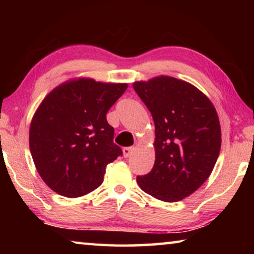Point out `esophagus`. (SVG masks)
<instances>
[{
  "mask_svg": "<svg viewBox=\"0 0 254 254\" xmlns=\"http://www.w3.org/2000/svg\"><path fill=\"white\" fill-rule=\"evenodd\" d=\"M133 151H134V149H133V148H124L123 149V156L126 158L130 157L131 154L133 153Z\"/></svg>",
  "mask_w": 254,
  "mask_h": 254,
  "instance_id": "34e87169",
  "label": "esophagus"
}]
</instances>
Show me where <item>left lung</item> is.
I'll list each match as a JSON object with an SVG mask.
<instances>
[{"mask_svg":"<svg viewBox=\"0 0 254 254\" xmlns=\"http://www.w3.org/2000/svg\"><path fill=\"white\" fill-rule=\"evenodd\" d=\"M133 88L152 115L156 160L136 177L144 192L175 203L191 195L212 174L221 150V126L213 103L188 81L160 75Z\"/></svg>","mask_w":254,"mask_h":254,"instance_id":"8db88e82","label":"left lung"}]
</instances>
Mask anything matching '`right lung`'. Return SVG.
<instances>
[{
	"mask_svg": "<svg viewBox=\"0 0 254 254\" xmlns=\"http://www.w3.org/2000/svg\"><path fill=\"white\" fill-rule=\"evenodd\" d=\"M127 83L78 77L55 87L34 112L29 147L38 174L57 194L76 198L95 190L122 150L106 121Z\"/></svg>",
	"mask_w": 254,
	"mask_h": 254,
	"instance_id": "1",
	"label": "right lung"
}]
</instances>
